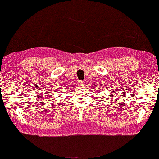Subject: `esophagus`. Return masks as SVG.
Returning a JSON list of instances; mask_svg holds the SVG:
<instances>
[{
  "label": "esophagus",
  "mask_w": 159,
  "mask_h": 159,
  "mask_svg": "<svg viewBox=\"0 0 159 159\" xmlns=\"http://www.w3.org/2000/svg\"><path fill=\"white\" fill-rule=\"evenodd\" d=\"M78 84H79V86H83L84 85V82H82V81H80V80H79L78 82Z\"/></svg>",
  "instance_id": "1"
}]
</instances>
